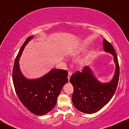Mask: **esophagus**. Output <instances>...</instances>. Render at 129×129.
I'll list each match as a JSON object with an SVG mask.
<instances>
[{
	"instance_id": "obj_1",
	"label": "esophagus",
	"mask_w": 129,
	"mask_h": 129,
	"mask_svg": "<svg viewBox=\"0 0 129 129\" xmlns=\"http://www.w3.org/2000/svg\"><path fill=\"white\" fill-rule=\"evenodd\" d=\"M71 75H72V72H71V71H69V73H68V76H67V79H68L69 81L70 80V77L71 76Z\"/></svg>"
}]
</instances>
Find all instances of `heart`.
<instances>
[{
	"instance_id": "obj_1",
	"label": "heart",
	"mask_w": 129,
	"mask_h": 129,
	"mask_svg": "<svg viewBox=\"0 0 129 129\" xmlns=\"http://www.w3.org/2000/svg\"><path fill=\"white\" fill-rule=\"evenodd\" d=\"M81 49H82V48H78V49H76V50H75L74 51H73V53H72V54L73 55H76V53H77L78 52H80V51L81 50ZM79 62H80V63H82V61H79Z\"/></svg>"
}]
</instances>
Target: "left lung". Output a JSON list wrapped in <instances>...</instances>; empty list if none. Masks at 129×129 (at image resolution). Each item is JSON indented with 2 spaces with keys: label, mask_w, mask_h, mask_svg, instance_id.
I'll return each mask as SVG.
<instances>
[{
  "label": "left lung",
  "mask_w": 129,
  "mask_h": 129,
  "mask_svg": "<svg viewBox=\"0 0 129 129\" xmlns=\"http://www.w3.org/2000/svg\"><path fill=\"white\" fill-rule=\"evenodd\" d=\"M103 45L105 52L111 53L114 57L115 69L111 80L101 82L89 65L85 66L81 72L75 73L70 79L74 88L72 96L73 105L85 114H93L103 107L112 99L118 85L119 66L115 50L106 39L103 40Z\"/></svg>",
  "instance_id": "1"
}]
</instances>
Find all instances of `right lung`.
<instances>
[{
	"label": "right lung",
	"mask_w": 129,
	"mask_h": 129,
	"mask_svg": "<svg viewBox=\"0 0 129 129\" xmlns=\"http://www.w3.org/2000/svg\"><path fill=\"white\" fill-rule=\"evenodd\" d=\"M33 38L26 40L15 59L13 70V81L18 97L24 106L33 114L43 115L56 105L57 98L68 82L66 70L53 69L40 78L29 79L21 72L19 59L26 45Z\"/></svg>",
	"instance_id": "right-lung-1"
}]
</instances>
